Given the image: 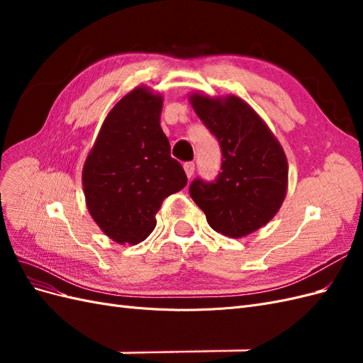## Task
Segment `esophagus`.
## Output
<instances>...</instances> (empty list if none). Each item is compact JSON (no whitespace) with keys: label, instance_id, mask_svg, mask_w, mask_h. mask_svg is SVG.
<instances>
[{"label":"esophagus","instance_id":"1","mask_svg":"<svg viewBox=\"0 0 363 363\" xmlns=\"http://www.w3.org/2000/svg\"><path fill=\"white\" fill-rule=\"evenodd\" d=\"M183 168H184L186 175H188V177L191 179L192 175H194V171H195V163H194V162H186V163L183 164Z\"/></svg>","mask_w":363,"mask_h":363}]
</instances>
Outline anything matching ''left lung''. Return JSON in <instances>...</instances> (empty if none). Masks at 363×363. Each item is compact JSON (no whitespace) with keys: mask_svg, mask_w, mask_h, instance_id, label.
I'll use <instances>...</instances> for the list:
<instances>
[{"mask_svg":"<svg viewBox=\"0 0 363 363\" xmlns=\"http://www.w3.org/2000/svg\"><path fill=\"white\" fill-rule=\"evenodd\" d=\"M191 106L218 139V179L192 182L189 192L215 232L244 238L276 216L288 191V159L257 112L236 95H189Z\"/></svg>","mask_w":363,"mask_h":363,"instance_id":"1","label":"left lung"}]
</instances>
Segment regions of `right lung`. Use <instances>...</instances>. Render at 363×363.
Wrapping results in <instances>:
<instances>
[{"instance_id":"obj_1","label":"right lung","mask_w":363,"mask_h":363,"mask_svg":"<svg viewBox=\"0 0 363 363\" xmlns=\"http://www.w3.org/2000/svg\"><path fill=\"white\" fill-rule=\"evenodd\" d=\"M162 106L163 96L147 86L125 94L107 113L83 164L87 211L116 244L145 240L163 200L188 183L160 127Z\"/></svg>"}]
</instances>
